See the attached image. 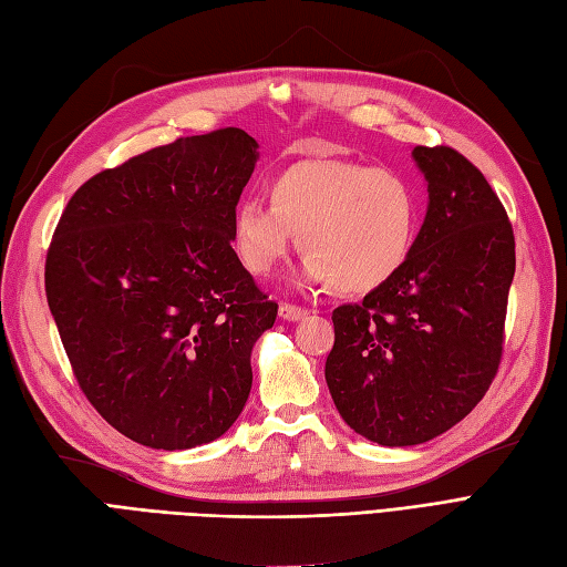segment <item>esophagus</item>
<instances>
[{
    "mask_svg": "<svg viewBox=\"0 0 567 567\" xmlns=\"http://www.w3.org/2000/svg\"><path fill=\"white\" fill-rule=\"evenodd\" d=\"M279 317L284 321H300L307 317V310H302V307L298 305H290V302H281L279 305Z\"/></svg>",
    "mask_w": 567,
    "mask_h": 567,
    "instance_id": "1",
    "label": "esophagus"
}]
</instances>
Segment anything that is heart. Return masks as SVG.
Segmentation results:
<instances>
[{
  "label": "heart",
  "instance_id": "b5f03b06",
  "mask_svg": "<svg viewBox=\"0 0 567 567\" xmlns=\"http://www.w3.org/2000/svg\"><path fill=\"white\" fill-rule=\"evenodd\" d=\"M269 203L244 198L231 217V246L255 277L279 267L296 234L302 281L362 296L388 284L414 246V192L385 167L298 163L271 179Z\"/></svg>",
  "mask_w": 567,
  "mask_h": 567
}]
</instances>
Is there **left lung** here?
Wrapping results in <instances>:
<instances>
[{"mask_svg":"<svg viewBox=\"0 0 567 567\" xmlns=\"http://www.w3.org/2000/svg\"><path fill=\"white\" fill-rule=\"evenodd\" d=\"M427 210L394 277L333 310L326 383L354 433L411 447L450 431L499 369L516 241L502 200L450 146L411 151Z\"/></svg>","mask_w":567,"mask_h":567,"instance_id":"1","label":"left lung"}]
</instances>
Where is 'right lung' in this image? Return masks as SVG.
I'll list each match as a JSON object with an SVG mask.
<instances>
[{"mask_svg":"<svg viewBox=\"0 0 567 567\" xmlns=\"http://www.w3.org/2000/svg\"><path fill=\"white\" fill-rule=\"evenodd\" d=\"M257 148L238 127L151 148L84 182L51 238L47 302L75 379L144 447L208 444L246 406L277 319L231 248Z\"/></svg>","mask_w":567,"mask_h":567,"instance_id":"right-lung-1","label":"right lung"}]
</instances>
